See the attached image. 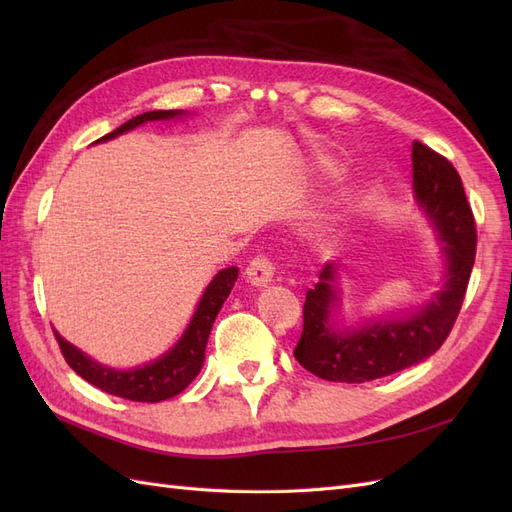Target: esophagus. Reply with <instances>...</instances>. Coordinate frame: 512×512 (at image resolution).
Listing matches in <instances>:
<instances>
[{
  "label": "esophagus",
  "instance_id": "esophagus-1",
  "mask_svg": "<svg viewBox=\"0 0 512 512\" xmlns=\"http://www.w3.org/2000/svg\"><path fill=\"white\" fill-rule=\"evenodd\" d=\"M247 282L254 286H267L273 280L275 273V262L269 256H256L252 258L250 265H247Z\"/></svg>",
  "mask_w": 512,
  "mask_h": 512
}]
</instances>
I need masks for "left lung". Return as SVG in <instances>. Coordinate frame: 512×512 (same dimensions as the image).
Here are the masks:
<instances>
[{
  "label": "left lung",
  "mask_w": 512,
  "mask_h": 512,
  "mask_svg": "<svg viewBox=\"0 0 512 512\" xmlns=\"http://www.w3.org/2000/svg\"><path fill=\"white\" fill-rule=\"evenodd\" d=\"M412 177L418 203L440 230L448 273L444 290L410 318L337 331L329 324L335 301L333 262L320 271L303 305V333L294 359L314 376L331 382L361 384L391 376L436 352L451 333L466 297L476 256V222L455 166L438 151L414 141Z\"/></svg>",
  "instance_id": "8db88e82"
}]
</instances>
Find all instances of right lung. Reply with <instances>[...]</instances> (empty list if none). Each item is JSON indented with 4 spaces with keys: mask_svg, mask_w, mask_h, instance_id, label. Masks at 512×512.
<instances>
[{
    "mask_svg": "<svg viewBox=\"0 0 512 512\" xmlns=\"http://www.w3.org/2000/svg\"><path fill=\"white\" fill-rule=\"evenodd\" d=\"M175 115H179V111H149L143 115H136L134 119L126 121L123 126L113 130L111 134L98 138V141H108V138H115L123 132L141 126V123H145V121L170 119ZM237 275H239L237 267H228L213 277V282L207 286L203 299H200V303L196 307V314L190 322V327L179 339V344L168 354H164L162 359L153 361L149 365L130 369V371H117V369L102 367L91 359H87L81 350H76L72 344H68L66 339L55 331L59 350H61V354H64L66 363L83 380H87L89 384H94V386H98V389L111 393L115 397H123L130 401H143V404H156V401L175 397L198 376L200 367H203L205 348H207V339H209V333L213 327V320H215V316H218L220 307L226 301L232 286H235Z\"/></svg>",
    "mask_w": 512,
    "mask_h": 512,
    "instance_id": "1",
    "label": "right lung"
}]
</instances>
